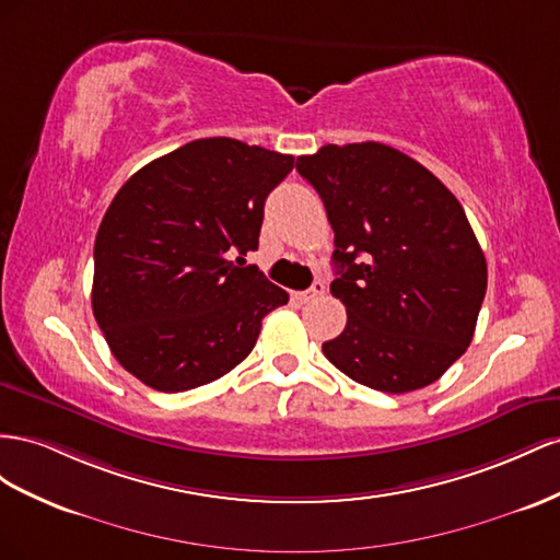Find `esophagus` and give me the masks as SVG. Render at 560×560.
<instances>
[{
    "label": "esophagus",
    "instance_id": "1",
    "mask_svg": "<svg viewBox=\"0 0 560 560\" xmlns=\"http://www.w3.org/2000/svg\"><path fill=\"white\" fill-rule=\"evenodd\" d=\"M324 293H326V283H324L322 279H316V281L312 283V289L302 291V293H295V300H298V302H310V300H314V298H322Z\"/></svg>",
    "mask_w": 560,
    "mask_h": 560
}]
</instances>
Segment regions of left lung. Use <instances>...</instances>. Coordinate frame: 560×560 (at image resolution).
I'll return each mask as SVG.
<instances>
[{
	"label": "left lung",
	"instance_id": "8db88e82",
	"mask_svg": "<svg viewBox=\"0 0 560 560\" xmlns=\"http://www.w3.org/2000/svg\"><path fill=\"white\" fill-rule=\"evenodd\" d=\"M335 232L330 293L347 326L324 354L359 385L406 394L465 354L488 267L459 201L434 173L382 142L298 156Z\"/></svg>",
	"mask_w": 560,
	"mask_h": 560
}]
</instances>
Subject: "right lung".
Returning <instances> with one entry per match:
<instances>
[{
    "mask_svg": "<svg viewBox=\"0 0 560 560\" xmlns=\"http://www.w3.org/2000/svg\"><path fill=\"white\" fill-rule=\"evenodd\" d=\"M293 162L201 138L142 166L112 199L95 234L91 305L112 354L142 385H209L289 302L244 255L258 250L265 199Z\"/></svg>",
    "mask_w": 560,
    "mask_h": 560,
    "instance_id": "obj_1",
    "label": "right lung"
}]
</instances>
